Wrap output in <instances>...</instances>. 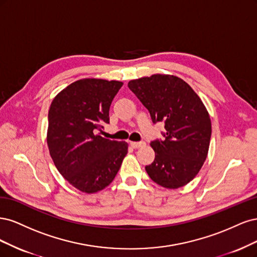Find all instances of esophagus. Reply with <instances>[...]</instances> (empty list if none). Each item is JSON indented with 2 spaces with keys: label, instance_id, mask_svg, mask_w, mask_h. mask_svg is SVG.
Instances as JSON below:
<instances>
[{
  "label": "esophagus",
  "instance_id": "34e87169",
  "mask_svg": "<svg viewBox=\"0 0 257 257\" xmlns=\"http://www.w3.org/2000/svg\"><path fill=\"white\" fill-rule=\"evenodd\" d=\"M130 145L134 148H139V147L145 146V142H130Z\"/></svg>",
  "mask_w": 257,
  "mask_h": 257
}]
</instances>
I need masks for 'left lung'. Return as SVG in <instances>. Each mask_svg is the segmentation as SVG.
Wrapping results in <instances>:
<instances>
[{
    "instance_id": "8db88e82",
    "label": "left lung",
    "mask_w": 257,
    "mask_h": 257,
    "mask_svg": "<svg viewBox=\"0 0 257 257\" xmlns=\"http://www.w3.org/2000/svg\"><path fill=\"white\" fill-rule=\"evenodd\" d=\"M128 87L150 111L153 122H164V140L154 141L155 160L145 170L167 189L189 184L207 158L211 120L202 99L187 82L172 74L156 73L131 80Z\"/></svg>"
}]
</instances>
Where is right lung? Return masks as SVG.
<instances>
[{
    "label": "right lung",
    "instance_id": "obj_1",
    "mask_svg": "<svg viewBox=\"0 0 257 257\" xmlns=\"http://www.w3.org/2000/svg\"><path fill=\"white\" fill-rule=\"evenodd\" d=\"M121 86L120 81L81 79L62 89L49 109V153L61 175L81 192L109 186L128 153L125 141L97 134L109 123L111 102Z\"/></svg>",
    "mask_w": 257,
    "mask_h": 257
}]
</instances>
